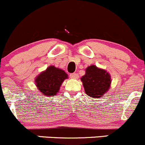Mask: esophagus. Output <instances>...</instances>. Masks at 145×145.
<instances>
[{"label":"esophagus","mask_w":145,"mask_h":145,"mask_svg":"<svg viewBox=\"0 0 145 145\" xmlns=\"http://www.w3.org/2000/svg\"><path fill=\"white\" fill-rule=\"evenodd\" d=\"M70 77H71V78H74V79H76V78H78V75L77 74H76V73H73V74H70Z\"/></svg>","instance_id":"obj_1"}]
</instances>
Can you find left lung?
<instances>
[{
  "instance_id": "8db88e82",
  "label": "left lung",
  "mask_w": 145,
  "mask_h": 145,
  "mask_svg": "<svg viewBox=\"0 0 145 145\" xmlns=\"http://www.w3.org/2000/svg\"><path fill=\"white\" fill-rule=\"evenodd\" d=\"M81 81L86 94L93 98H99L109 90L111 78L105 70L92 65L86 69Z\"/></svg>"
}]
</instances>
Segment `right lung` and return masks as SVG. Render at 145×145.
Masks as SVG:
<instances>
[{
  "instance_id": "1",
  "label": "right lung",
  "mask_w": 145,
  "mask_h": 145,
  "mask_svg": "<svg viewBox=\"0 0 145 145\" xmlns=\"http://www.w3.org/2000/svg\"><path fill=\"white\" fill-rule=\"evenodd\" d=\"M67 75L62 69L54 66L48 67L45 71L38 76L36 78V84L38 89L45 96H52L57 94L60 86Z\"/></svg>"
}]
</instances>
